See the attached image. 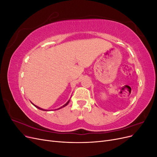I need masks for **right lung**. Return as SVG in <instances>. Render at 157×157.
<instances>
[{
    "label": "right lung",
    "instance_id": "right-lung-1",
    "mask_svg": "<svg viewBox=\"0 0 157 157\" xmlns=\"http://www.w3.org/2000/svg\"><path fill=\"white\" fill-rule=\"evenodd\" d=\"M69 101H70V99H69V101H67V103H65V105H63V106H62V107H59V109H61V108H63V107H65V106H66V105H68V103H69ZM33 105H34V106H35V107H36V108H38V109H40V110H42V111H44V109H42V108H40V107H38V106H36V105H35V104H33Z\"/></svg>",
    "mask_w": 157,
    "mask_h": 157
}]
</instances>
